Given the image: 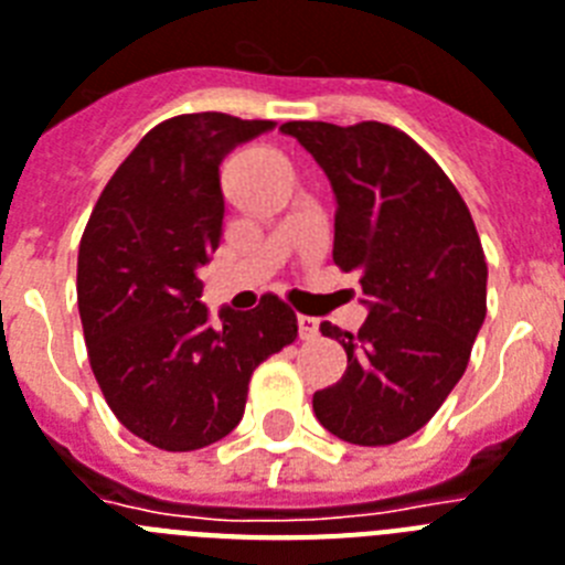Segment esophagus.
<instances>
[{"instance_id":"1","label":"esophagus","mask_w":565,"mask_h":565,"mask_svg":"<svg viewBox=\"0 0 565 565\" xmlns=\"http://www.w3.org/2000/svg\"><path fill=\"white\" fill-rule=\"evenodd\" d=\"M298 335L305 341L316 339V335H319V319H312V316H298Z\"/></svg>"}]
</instances>
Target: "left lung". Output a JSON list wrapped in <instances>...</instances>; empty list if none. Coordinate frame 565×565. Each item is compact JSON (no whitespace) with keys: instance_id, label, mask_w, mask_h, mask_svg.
Segmentation results:
<instances>
[{"instance_id":"8db88e82","label":"left lung","mask_w":565,"mask_h":565,"mask_svg":"<svg viewBox=\"0 0 565 565\" xmlns=\"http://www.w3.org/2000/svg\"><path fill=\"white\" fill-rule=\"evenodd\" d=\"M324 169L335 194L333 260L359 273L367 319L330 321L348 371L312 396L330 434L393 445L428 425L454 391L486 321L488 267L462 194L428 151L387 122L281 126Z\"/></svg>"}]
</instances>
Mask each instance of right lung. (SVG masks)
I'll list each match as a JSON object with an SVG mask.
<instances>
[{
	"mask_svg": "<svg viewBox=\"0 0 565 565\" xmlns=\"http://www.w3.org/2000/svg\"><path fill=\"white\" fill-rule=\"evenodd\" d=\"M273 120L180 114L135 146L79 241L77 305L114 416L163 451H198L244 416L253 371L292 344L296 312L267 292L215 321L198 269L224 232L221 163Z\"/></svg>",
	"mask_w": 565,
	"mask_h": 565,
	"instance_id": "add662e5",
	"label": "right lung"
}]
</instances>
